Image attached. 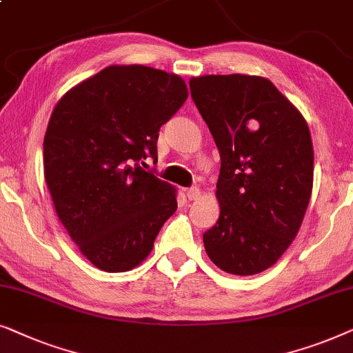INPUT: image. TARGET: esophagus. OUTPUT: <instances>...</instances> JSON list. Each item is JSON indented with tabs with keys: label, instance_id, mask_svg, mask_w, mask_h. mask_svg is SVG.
Listing matches in <instances>:
<instances>
[{
	"label": "esophagus",
	"instance_id": "esophagus-1",
	"mask_svg": "<svg viewBox=\"0 0 353 353\" xmlns=\"http://www.w3.org/2000/svg\"><path fill=\"white\" fill-rule=\"evenodd\" d=\"M186 196H188V199H190V201L199 199L201 190H199V188H190V190H186Z\"/></svg>",
	"mask_w": 353,
	"mask_h": 353
}]
</instances>
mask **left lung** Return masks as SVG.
I'll list each match as a JSON object with an SVG mask.
<instances>
[{
    "label": "left lung",
    "instance_id": "1",
    "mask_svg": "<svg viewBox=\"0 0 353 353\" xmlns=\"http://www.w3.org/2000/svg\"><path fill=\"white\" fill-rule=\"evenodd\" d=\"M190 88L221 159L220 216L204 233L205 252L226 273H262L301 230L313 188L310 130L263 77L202 75Z\"/></svg>",
    "mask_w": 353,
    "mask_h": 353
}]
</instances>
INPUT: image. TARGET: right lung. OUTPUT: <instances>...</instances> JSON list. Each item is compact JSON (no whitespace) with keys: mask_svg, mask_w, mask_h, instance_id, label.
<instances>
[{"mask_svg":"<svg viewBox=\"0 0 353 353\" xmlns=\"http://www.w3.org/2000/svg\"><path fill=\"white\" fill-rule=\"evenodd\" d=\"M188 98L185 80L146 65H109L59 99L43 143L61 223L96 268L128 272L151 254L176 190L139 167Z\"/></svg>","mask_w":353,"mask_h":353,"instance_id":"obj_1","label":"right lung"}]
</instances>
